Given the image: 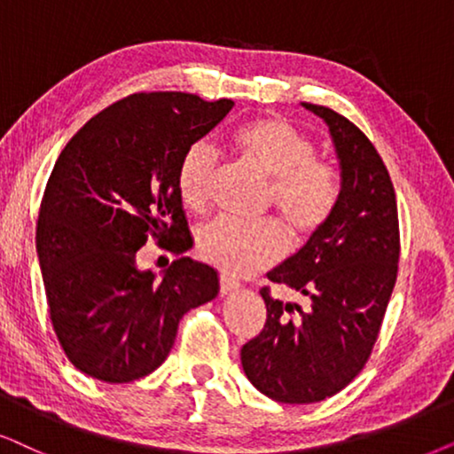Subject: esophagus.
<instances>
[{
    "label": "esophagus",
    "instance_id": "34e87169",
    "mask_svg": "<svg viewBox=\"0 0 454 454\" xmlns=\"http://www.w3.org/2000/svg\"><path fill=\"white\" fill-rule=\"evenodd\" d=\"M239 288V282H234V280H231V278H226V276H222L220 278V294L223 297V294H231V293H234V290Z\"/></svg>",
    "mask_w": 454,
    "mask_h": 454
}]
</instances>
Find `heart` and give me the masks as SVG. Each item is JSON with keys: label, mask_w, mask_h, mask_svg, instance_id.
<instances>
[{"label": "heart", "mask_w": 454, "mask_h": 454, "mask_svg": "<svg viewBox=\"0 0 454 454\" xmlns=\"http://www.w3.org/2000/svg\"><path fill=\"white\" fill-rule=\"evenodd\" d=\"M232 143L251 166L271 178L270 201L288 232L305 239L324 226L336 207L338 174L316 157V145L286 120L268 116L251 120L234 130ZM217 153L209 143L197 141L184 149L176 168L180 201L191 209L207 203ZM199 253L231 276H247L278 262L286 239L274 222H240L220 215L197 232Z\"/></svg>", "instance_id": "heart-1"}]
</instances>
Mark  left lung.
<instances>
[{"label":"left lung","instance_id":"1","mask_svg":"<svg viewBox=\"0 0 454 454\" xmlns=\"http://www.w3.org/2000/svg\"><path fill=\"white\" fill-rule=\"evenodd\" d=\"M328 126L340 168L336 207L319 231L268 271L307 299H271L263 330L240 348L249 382L271 401L309 404L334 396L364 370L376 344L398 270L396 195L382 157L353 122L301 104Z\"/></svg>","mask_w":454,"mask_h":454}]
</instances>
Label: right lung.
I'll list each match as a JSON object with an SVG mask.
<instances>
[{"instance_id": "add662e5", "label": "right lung", "mask_w": 454, "mask_h": 454, "mask_svg": "<svg viewBox=\"0 0 454 454\" xmlns=\"http://www.w3.org/2000/svg\"><path fill=\"white\" fill-rule=\"evenodd\" d=\"M234 101L137 93L90 118L59 153L37 220V257L50 316L72 365L107 384L155 372L186 311L220 293L192 247L176 191L189 145L215 129ZM155 236L179 255L157 278L136 265Z\"/></svg>"}]
</instances>
